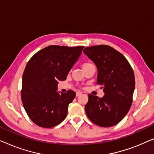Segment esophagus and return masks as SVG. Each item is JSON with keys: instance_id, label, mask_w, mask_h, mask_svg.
<instances>
[{"instance_id": "esophagus-1", "label": "esophagus", "mask_w": 154, "mask_h": 154, "mask_svg": "<svg viewBox=\"0 0 154 154\" xmlns=\"http://www.w3.org/2000/svg\"><path fill=\"white\" fill-rule=\"evenodd\" d=\"M81 92H76V97H79V95H81Z\"/></svg>"}]
</instances>
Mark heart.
I'll list each match as a JSON object with an SVG mask.
<instances>
[{
  "label": "heart",
  "instance_id": "1",
  "mask_svg": "<svg viewBox=\"0 0 154 154\" xmlns=\"http://www.w3.org/2000/svg\"><path fill=\"white\" fill-rule=\"evenodd\" d=\"M90 64H89V63H84V64H83V65H82V68H84V67L87 66Z\"/></svg>",
  "mask_w": 154,
  "mask_h": 154
}]
</instances>
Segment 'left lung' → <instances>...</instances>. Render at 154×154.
<instances>
[{
  "instance_id": "left-lung-1",
  "label": "left lung",
  "mask_w": 154,
  "mask_h": 154,
  "mask_svg": "<svg viewBox=\"0 0 154 154\" xmlns=\"http://www.w3.org/2000/svg\"><path fill=\"white\" fill-rule=\"evenodd\" d=\"M83 52L96 65L97 83L104 92L102 98L88 94L87 116L101 127L116 125L131 107L135 88L134 71L127 59L109 45L88 47Z\"/></svg>"
}]
</instances>
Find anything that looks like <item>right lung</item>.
Instances as JSON below:
<instances>
[{
  "instance_id": "right-lung-1",
  "label": "right lung",
  "mask_w": 154,
  "mask_h": 154,
  "mask_svg": "<svg viewBox=\"0 0 154 154\" xmlns=\"http://www.w3.org/2000/svg\"><path fill=\"white\" fill-rule=\"evenodd\" d=\"M83 48L50 45L36 52L27 63L21 97L27 115L37 125L52 128L66 117L75 92H59L57 85L66 80Z\"/></svg>"
}]
</instances>
